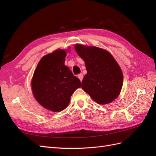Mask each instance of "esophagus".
Wrapping results in <instances>:
<instances>
[{"mask_svg":"<svg viewBox=\"0 0 156 156\" xmlns=\"http://www.w3.org/2000/svg\"><path fill=\"white\" fill-rule=\"evenodd\" d=\"M78 78L80 79V81H83V75L82 73H80L78 75Z\"/></svg>","mask_w":156,"mask_h":156,"instance_id":"obj_1","label":"esophagus"}]
</instances>
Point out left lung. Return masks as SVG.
I'll use <instances>...</instances> for the list:
<instances>
[{
	"label": "left lung",
	"instance_id": "obj_1",
	"mask_svg": "<svg viewBox=\"0 0 156 156\" xmlns=\"http://www.w3.org/2000/svg\"><path fill=\"white\" fill-rule=\"evenodd\" d=\"M75 49L85 62L87 71L81 83L83 90L99 104L114 101L123 85V73L114 57L94 46L76 44Z\"/></svg>",
	"mask_w": 156,
	"mask_h": 156
}]
</instances>
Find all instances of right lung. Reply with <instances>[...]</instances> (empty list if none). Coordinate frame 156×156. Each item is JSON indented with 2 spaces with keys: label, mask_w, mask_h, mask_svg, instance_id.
<instances>
[{
  "label": "right lung",
  "mask_w": 156,
  "mask_h": 156,
  "mask_svg": "<svg viewBox=\"0 0 156 156\" xmlns=\"http://www.w3.org/2000/svg\"><path fill=\"white\" fill-rule=\"evenodd\" d=\"M66 56V50L64 49L44 56L37 65L31 81L32 94L36 101L54 112L65 109L71 96L81 87L80 80L64 64Z\"/></svg>",
  "instance_id": "obj_1"
}]
</instances>
